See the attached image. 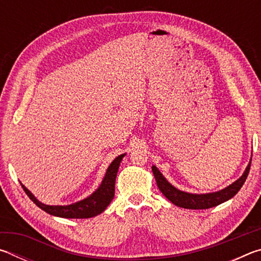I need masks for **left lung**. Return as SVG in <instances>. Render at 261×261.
I'll return each instance as SVG.
<instances>
[{"instance_id":"1","label":"left lung","mask_w":261,"mask_h":261,"mask_svg":"<svg viewBox=\"0 0 261 261\" xmlns=\"http://www.w3.org/2000/svg\"><path fill=\"white\" fill-rule=\"evenodd\" d=\"M251 160H252V159H250L249 165H247L244 173H243L240 178L231 183L230 185H228L227 188L220 190V191L211 193L198 194L182 191V190H178L177 188H175L174 185H171L168 182L165 176L160 173V170H159L155 166H152V171L154 177H155L159 190H160L163 193V196H165L168 200L173 202L174 205L188 210H207L231 199V198L240 191L243 184L245 182L247 175H249Z\"/></svg>"}]
</instances>
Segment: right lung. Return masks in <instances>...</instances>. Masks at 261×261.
<instances>
[{
  "instance_id": "right-lung-1",
  "label": "right lung",
  "mask_w": 261,
  "mask_h": 261,
  "mask_svg": "<svg viewBox=\"0 0 261 261\" xmlns=\"http://www.w3.org/2000/svg\"><path fill=\"white\" fill-rule=\"evenodd\" d=\"M125 156V154H121L115 160L110 163L106 175L102 179V182L99 185V188L95 191L90 194V196L84 198L83 200H79L77 202L70 205H46L43 202L39 201L34 194L30 191L25 185L21 184V188L24 189L25 193L30 197L35 205L40 207L42 211L46 213L59 216V218L64 219H88L93 218L102 213V212L107 208V206L112 202L114 199L115 194V180H116L117 171L120 168L122 159Z\"/></svg>"
}]
</instances>
